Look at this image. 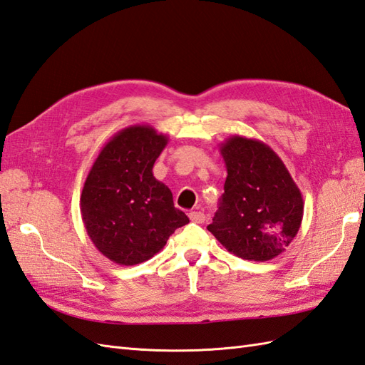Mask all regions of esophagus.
I'll return each mask as SVG.
<instances>
[{
	"label": "esophagus",
	"mask_w": 365,
	"mask_h": 365,
	"mask_svg": "<svg viewBox=\"0 0 365 365\" xmlns=\"http://www.w3.org/2000/svg\"><path fill=\"white\" fill-rule=\"evenodd\" d=\"M190 219L195 223H203L205 222V214L202 211H191L190 212Z\"/></svg>",
	"instance_id": "34e87169"
}]
</instances>
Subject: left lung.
Returning a JSON list of instances; mask_svg holds the SVG:
<instances>
[{
  "mask_svg": "<svg viewBox=\"0 0 365 365\" xmlns=\"http://www.w3.org/2000/svg\"><path fill=\"white\" fill-rule=\"evenodd\" d=\"M227 166L220 207L207 227L230 253L272 260L301 228L304 200L287 166L260 140L232 135L220 145Z\"/></svg>",
  "mask_w": 365,
  "mask_h": 365,
  "instance_id": "1",
  "label": "left lung"
}]
</instances>
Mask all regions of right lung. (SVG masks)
I'll use <instances>...</instances> for the list:
<instances>
[{"label":"right lung","instance_id":"add662e5","mask_svg":"<svg viewBox=\"0 0 365 365\" xmlns=\"http://www.w3.org/2000/svg\"><path fill=\"white\" fill-rule=\"evenodd\" d=\"M168 135L149 125L118 130L91 166L80 197L92 244L118 265H137L160 251L190 222L174 207L173 192L153 174Z\"/></svg>","mask_w":365,"mask_h":365}]
</instances>
